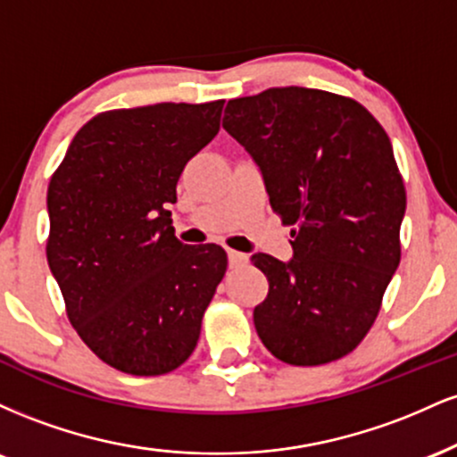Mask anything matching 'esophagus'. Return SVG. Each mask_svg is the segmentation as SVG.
I'll list each match as a JSON object with an SVG mask.
<instances>
[{
  "label": "esophagus",
  "mask_w": 457,
  "mask_h": 457,
  "mask_svg": "<svg viewBox=\"0 0 457 457\" xmlns=\"http://www.w3.org/2000/svg\"><path fill=\"white\" fill-rule=\"evenodd\" d=\"M228 260H229V266L236 269V266H245L246 264V255L240 253V251H228Z\"/></svg>",
  "instance_id": "esophagus-1"
}]
</instances>
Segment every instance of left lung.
<instances>
[{"label": "left lung", "mask_w": 457, "mask_h": 457, "mask_svg": "<svg viewBox=\"0 0 457 457\" xmlns=\"http://www.w3.org/2000/svg\"><path fill=\"white\" fill-rule=\"evenodd\" d=\"M223 129L258 165L272 211L296 225L292 258L253 253L269 295L262 344L290 365L353 353L400 264L406 191L385 129L363 104L312 87L234 98Z\"/></svg>", "instance_id": "left-lung-1"}]
</instances>
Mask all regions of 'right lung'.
<instances>
[{"label": "right lung", "mask_w": 457, "mask_h": 457, "mask_svg": "<svg viewBox=\"0 0 457 457\" xmlns=\"http://www.w3.org/2000/svg\"><path fill=\"white\" fill-rule=\"evenodd\" d=\"M221 112L223 101L101 113L79 129L51 178V275L79 337L115 370L161 376L195 350L228 253L180 243L167 208Z\"/></svg>", "instance_id": "add662e5"}]
</instances>
